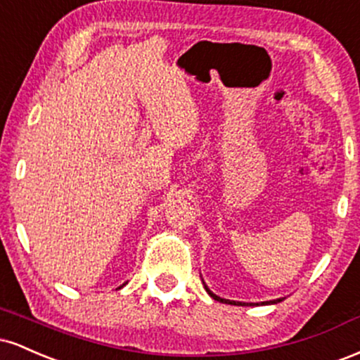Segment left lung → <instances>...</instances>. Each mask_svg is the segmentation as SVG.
I'll return each instance as SVG.
<instances>
[{
	"label": "left lung",
	"mask_w": 360,
	"mask_h": 360,
	"mask_svg": "<svg viewBox=\"0 0 360 360\" xmlns=\"http://www.w3.org/2000/svg\"><path fill=\"white\" fill-rule=\"evenodd\" d=\"M205 289H206V291H208V295L212 296L213 300L220 301V303H226V304H259V303H242V301H230V300H223V298H220V296H217V295H214V292L210 291V289H208V286H206V284H205ZM279 301H283V300L279 298V300H272V301H264L262 304H272V303H279Z\"/></svg>",
	"instance_id": "1"
}]
</instances>
